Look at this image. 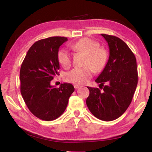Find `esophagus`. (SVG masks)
Segmentation results:
<instances>
[{"mask_svg":"<svg viewBox=\"0 0 152 152\" xmlns=\"http://www.w3.org/2000/svg\"><path fill=\"white\" fill-rule=\"evenodd\" d=\"M74 87H75V89H77V88H80V85H74Z\"/></svg>","mask_w":152,"mask_h":152,"instance_id":"1","label":"esophagus"}]
</instances>
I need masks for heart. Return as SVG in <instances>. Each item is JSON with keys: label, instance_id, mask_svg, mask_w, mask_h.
Here are the masks:
<instances>
[{"label": "heart", "instance_id": "obj_1", "mask_svg": "<svg viewBox=\"0 0 152 152\" xmlns=\"http://www.w3.org/2000/svg\"><path fill=\"white\" fill-rule=\"evenodd\" d=\"M73 50L86 54L83 67H77L65 75L67 82L83 85L92 78L93 70L100 72L106 67L108 60V54L104 48L100 47V44L90 38H83L72 46ZM58 60L65 68L69 67L72 64V56L66 49H61L58 52Z\"/></svg>", "mask_w": 152, "mask_h": 152}]
</instances>
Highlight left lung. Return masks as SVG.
Instances as JSON below:
<instances>
[{
	"label": "left lung",
	"instance_id": "left-lung-1",
	"mask_svg": "<svg viewBox=\"0 0 152 152\" xmlns=\"http://www.w3.org/2000/svg\"><path fill=\"white\" fill-rule=\"evenodd\" d=\"M108 43L110 56L106 67L95 80L100 86L108 83L101 92L88 87L86 103L96 118L110 121L125 112L131 104L138 83L137 60L128 45L115 36L101 34Z\"/></svg>",
	"mask_w": 152,
	"mask_h": 152
}]
</instances>
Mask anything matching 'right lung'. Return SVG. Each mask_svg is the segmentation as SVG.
<instances>
[{"instance_id":"obj_1","label":"right lung","mask_w":152,"mask_h":152,"mask_svg":"<svg viewBox=\"0 0 152 152\" xmlns=\"http://www.w3.org/2000/svg\"><path fill=\"white\" fill-rule=\"evenodd\" d=\"M67 37H52L39 40L31 46L20 69V91L29 111L39 119L52 121L66 110L74 86L50 85L54 77L60 75L58 52Z\"/></svg>"}]
</instances>
